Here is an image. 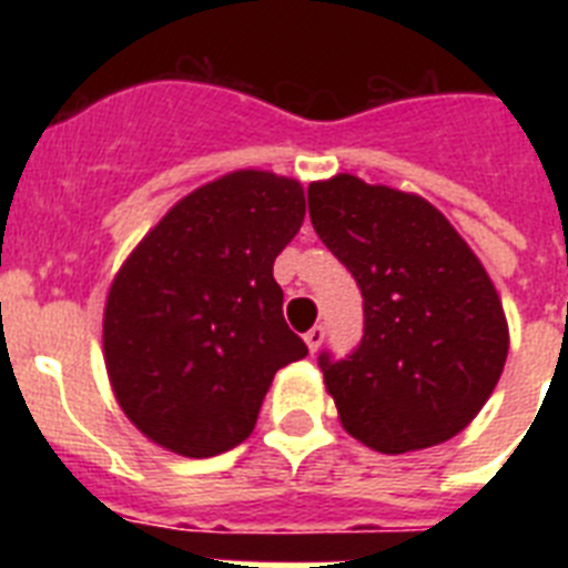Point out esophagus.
Wrapping results in <instances>:
<instances>
[{"mask_svg":"<svg viewBox=\"0 0 568 568\" xmlns=\"http://www.w3.org/2000/svg\"><path fill=\"white\" fill-rule=\"evenodd\" d=\"M324 335H327V329L321 327V324H315V327L304 335V341H307V346H310V353H318V346L324 344Z\"/></svg>","mask_w":568,"mask_h":568,"instance_id":"obj_1","label":"esophagus"}]
</instances>
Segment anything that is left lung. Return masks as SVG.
Here are the masks:
<instances>
[{
	"label": "left lung",
	"instance_id": "obj_1",
	"mask_svg": "<svg viewBox=\"0 0 568 568\" xmlns=\"http://www.w3.org/2000/svg\"><path fill=\"white\" fill-rule=\"evenodd\" d=\"M310 219L358 281L364 335L318 355L344 429L384 455L444 444L489 400L509 353L498 290L444 213L349 173L307 187Z\"/></svg>",
	"mask_w": 568,
	"mask_h": 568
}]
</instances>
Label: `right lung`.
I'll use <instances>...</instances> for the list:
<instances>
[{"mask_svg":"<svg viewBox=\"0 0 568 568\" xmlns=\"http://www.w3.org/2000/svg\"><path fill=\"white\" fill-rule=\"evenodd\" d=\"M304 210L295 179L235 170L184 195L115 273L102 329L110 384L170 453L213 458L247 440L273 375L307 355L273 278Z\"/></svg>","mask_w":568,"mask_h":568,"instance_id":"right-lung-1","label":"right lung"}]
</instances>
